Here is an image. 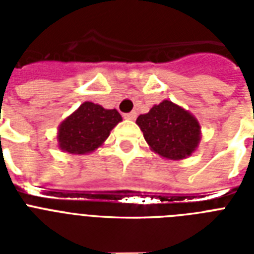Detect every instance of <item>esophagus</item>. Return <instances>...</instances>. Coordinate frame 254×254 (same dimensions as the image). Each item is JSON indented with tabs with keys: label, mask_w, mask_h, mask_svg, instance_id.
I'll return each instance as SVG.
<instances>
[{
	"label": "esophagus",
	"mask_w": 254,
	"mask_h": 254,
	"mask_svg": "<svg viewBox=\"0 0 254 254\" xmlns=\"http://www.w3.org/2000/svg\"><path fill=\"white\" fill-rule=\"evenodd\" d=\"M124 117L127 120H134L135 117H137V113H135V112H129V113H125Z\"/></svg>",
	"instance_id": "1"
}]
</instances>
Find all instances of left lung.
<instances>
[{
	"mask_svg": "<svg viewBox=\"0 0 254 254\" xmlns=\"http://www.w3.org/2000/svg\"><path fill=\"white\" fill-rule=\"evenodd\" d=\"M137 125L155 153L167 159H183L196 149L200 127L191 113L165 100L146 115L138 116Z\"/></svg>",
	"mask_w": 254,
	"mask_h": 254,
	"instance_id": "8db88e82",
	"label": "left lung"
}]
</instances>
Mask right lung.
I'll list each match as a JSON object with an SVG mask.
<instances>
[{
  "label": "right lung",
  "mask_w": 254,
  "mask_h": 254,
  "mask_svg": "<svg viewBox=\"0 0 254 254\" xmlns=\"http://www.w3.org/2000/svg\"><path fill=\"white\" fill-rule=\"evenodd\" d=\"M121 120L116 109H104L101 105L87 101L61 124L58 133L59 146L71 154L93 151Z\"/></svg>",
  "instance_id": "1"
}]
</instances>
